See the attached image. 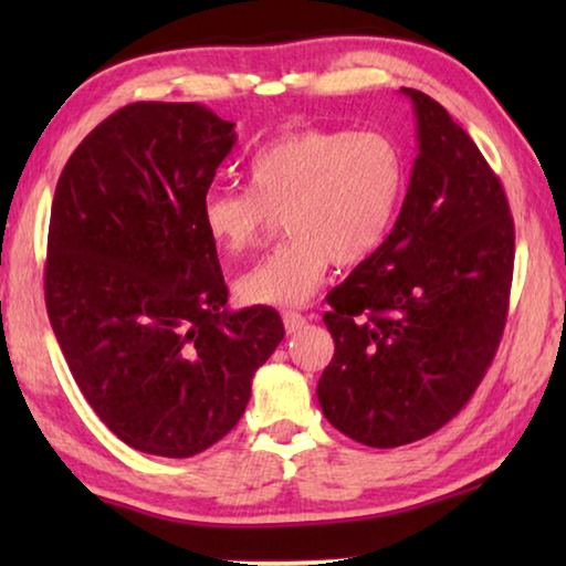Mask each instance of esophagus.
<instances>
[{"mask_svg":"<svg viewBox=\"0 0 566 566\" xmlns=\"http://www.w3.org/2000/svg\"><path fill=\"white\" fill-rule=\"evenodd\" d=\"M282 319H284V329L290 332V334H294V332H300L304 324H306V317L304 314H300V312H284L282 314Z\"/></svg>","mask_w":566,"mask_h":566,"instance_id":"obj_1","label":"esophagus"}]
</instances>
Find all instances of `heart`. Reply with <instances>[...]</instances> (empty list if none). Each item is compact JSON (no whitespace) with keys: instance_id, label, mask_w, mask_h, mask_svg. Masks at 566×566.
Wrapping results in <instances>:
<instances>
[{"instance_id":"heart-1","label":"heart","mask_w":566,"mask_h":566,"mask_svg":"<svg viewBox=\"0 0 566 566\" xmlns=\"http://www.w3.org/2000/svg\"><path fill=\"white\" fill-rule=\"evenodd\" d=\"M247 189H212L199 207L212 244L239 256L260 244L276 217L290 239L237 282L249 304H302L329 266L359 264L391 232L407 189V161L377 129H296L249 159Z\"/></svg>"}]
</instances>
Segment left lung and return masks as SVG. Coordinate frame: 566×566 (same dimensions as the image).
<instances>
[{"label":"left lung","mask_w":566,"mask_h":566,"mask_svg":"<svg viewBox=\"0 0 566 566\" xmlns=\"http://www.w3.org/2000/svg\"><path fill=\"white\" fill-rule=\"evenodd\" d=\"M419 155L389 237L327 302L334 357L317 397L354 442L391 449L454 419L500 347L514 272V219L472 137L424 92Z\"/></svg>","instance_id":"8db88e82"}]
</instances>
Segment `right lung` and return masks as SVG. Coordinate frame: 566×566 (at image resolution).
I'll use <instances>...</instances> for the list:
<instances>
[{
  "mask_svg": "<svg viewBox=\"0 0 566 566\" xmlns=\"http://www.w3.org/2000/svg\"><path fill=\"white\" fill-rule=\"evenodd\" d=\"M237 142L195 102H134L97 124L56 181L44 300L84 399L124 444L195 457L244 415L284 337L280 312H227L199 207Z\"/></svg>",
  "mask_w": 566,
  "mask_h": 566,
  "instance_id": "right-lung-1",
  "label": "right lung"
}]
</instances>
